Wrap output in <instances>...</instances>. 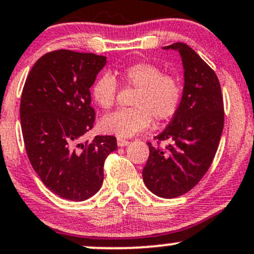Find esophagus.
<instances>
[{"mask_svg": "<svg viewBox=\"0 0 254 254\" xmlns=\"http://www.w3.org/2000/svg\"><path fill=\"white\" fill-rule=\"evenodd\" d=\"M117 143H118L119 147H125V146H127L130 143L129 140H127V138H123V137H118L117 138Z\"/></svg>", "mask_w": 254, "mask_h": 254, "instance_id": "34e87169", "label": "esophagus"}]
</instances>
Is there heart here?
Returning a JSON list of instances; mask_svg holds the SVG:
<instances>
[{
    "instance_id": "1",
    "label": "heart",
    "mask_w": 254,
    "mask_h": 254,
    "mask_svg": "<svg viewBox=\"0 0 254 254\" xmlns=\"http://www.w3.org/2000/svg\"><path fill=\"white\" fill-rule=\"evenodd\" d=\"M123 80L137 91L132 100L135 107L120 109L101 120V129L120 137H130L151 125L153 117L158 122L172 118L178 111L183 96L181 82L176 76L163 74L158 65L137 62L120 71ZM118 84L109 74H103L95 81L92 96L102 109L116 105Z\"/></svg>"
}]
</instances>
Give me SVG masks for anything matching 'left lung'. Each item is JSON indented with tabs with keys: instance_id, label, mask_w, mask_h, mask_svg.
Returning <instances> with one entry per match:
<instances>
[{
	"instance_id": "obj_1",
	"label": "left lung",
	"mask_w": 254,
	"mask_h": 254,
	"mask_svg": "<svg viewBox=\"0 0 254 254\" xmlns=\"http://www.w3.org/2000/svg\"><path fill=\"white\" fill-rule=\"evenodd\" d=\"M164 49L180 53L185 84L178 111L154 137L169 143L161 148L148 142L142 178L154 194L175 198L193 189L209 169L223 132L224 102L217 74L190 46L175 42Z\"/></svg>"
}]
</instances>
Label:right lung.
Instances as JSON below:
<instances>
[{
  "instance_id": "1",
  "label": "right lung",
  "mask_w": 254,
  "mask_h": 254,
  "mask_svg": "<svg viewBox=\"0 0 254 254\" xmlns=\"http://www.w3.org/2000/svg\"><path fill=\"white\" fill-rule=\"evenodd\" d=\"M105 56L58 50L36 61L24 84L20 124L26 154L53 193L85 201L101 189L103 165L117 149L114 136H95L90 87L106 64Z\"/></svg>"
}]
</instances>
